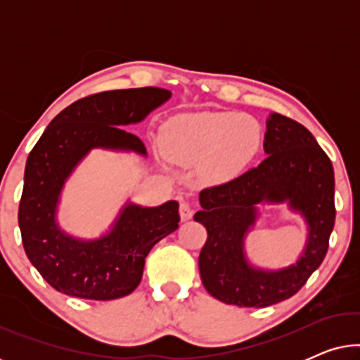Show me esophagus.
Instances as JSON below:
<instances>
[{"mask_svg":"<svg viewBox=\"0 0 360 360\" xmlns=\"http://www.w3.org/2000/svg\"><path fill=\"white\" fill-rule=\"evenodd\" d=\"M191 216H193V210H191V206L186 203V201H181V203H180V218H181V221H188V219H191Z\"/></svg>","mask_w":360,"mask_h":360,"instance_id":"obj_1","label":"esophagus"}]
</instances>
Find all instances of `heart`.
<instances>
[{
    "label": "heart",
    "mask_w": 360,
    "mask_h": 360,
    "mask_svg": "<svg viewBox=\"0 0 360 360\" xmlns=\"http://www.w3.org/2000/svg\"><path fill=\"white\" fill-rule=\"evenodd\" d=\"M167 154L185 165L203 164L213 179H229L257 155L262 129L254 117L239 112L179 116L162 127Z\"/></svg>",
    "instance_id": "obj_1"
}]
</instances>
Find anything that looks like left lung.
Masks as SVG:
<instances>
[{
	"label": "left lung",
	"instance_id": "8db88e82",
	"mask_svg": "<svg viewBox=\"0 0 360 360\" xmlns=\"http://www.w3.org/2000/svg\"><path fill=\"white\" fill-rule=\"evenodd\" d=\"M264 150L269 155L257 167L201 190L195 214L208 233L198 259L201 282L211 297L236 307L265 308L293 297L321 265L336 219L333 164L307 127L272 112ZM285 200L309 224L304 254L285 269L254 268L245 257L243 239L257 206Z\"/></svg>",
	"mask_w": 360,
	"mask_h": 360
}]
</instances>
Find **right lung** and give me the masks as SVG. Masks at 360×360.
I'll list each match as a JSON object with an SVG mask.
<instances>
[{"label":"right lung","mask_w":360,"mask_h":360,"mask_svg":"<svg viewBox=\"0 0 360 360\" xmlns=\"http://www.w3.org/2000/svg\"><path fill=\"white\" fill-rule=\"evenodd\" d=\"M170 96L164 88L144 86L82 98L53 117L29 154L19 229L27 259L57 292L100 302L126 297L141 283L150 249L179 228L174 200L154 208L127 203L110 233L93 240L65 234L56 219L65 180L83 157L96 147L146 155L144 142L124 126Z\"/></svg>","instance_id":"1"}]
</instances>
